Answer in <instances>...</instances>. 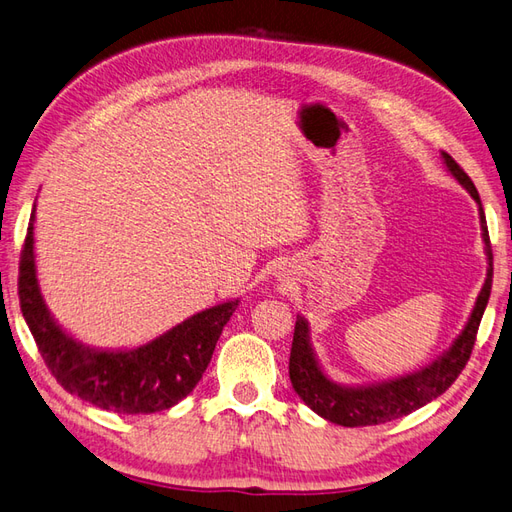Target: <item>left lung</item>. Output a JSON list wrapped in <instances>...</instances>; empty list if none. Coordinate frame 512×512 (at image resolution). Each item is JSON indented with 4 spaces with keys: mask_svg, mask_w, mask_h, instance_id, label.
Here are the masks:
<instances>
[{
    "mask_svg": "<svg viewBox=\"0 0 512 512\" xmlns=\"http://www.w3.org/2000/svg\"><path fill=\"white\" fill-rule=\"evenodd\" d=\"M445 165L452 171V176L465 186L480 206V219H482V236L486 245V256H489V271H486V280L482 291L478 295L476 308L467 321L463 334L458 336L456 343L447 350L439 360L432 365L421 369L417 373H410L406 378H397L391 382L373 384V386H339L332 380L323 376L319 369L313 347L308 343V323L304 317H297L295 332H293V345H291V358H289V378L295 393L302 397L308 408L332 423H339L345 428H360V426H378L393 419H400L413 413V410L426 406L428 402L436 400L443 395L454 380L465 369L467 360L471 356L473 345H476V334L480 328V321L484 315L486 302L491 295L493 284V252H491V239L489 228L484 221V210L480 195L473 186L471 178L463 171L458 162L443 152Z\"/></svg>",
    "mask_w": 512,
    "mask_h": 512,
    "instance_id": "obj_1",
    "label": "left lung"
}]
</instances>
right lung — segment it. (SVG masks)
Instances as JSON below:
<instances>
[{
    "label": "right lung",
    "mask_w": 512,
    "mask_h": 512,
    "mask_svg": "<svg viewBox=\"0 0 512 512\" xmlns=\"http://www.w3.org/2000/svg\"><path fill=\"white\" fill-rule=\"evenodd\" d=\"M19 304L47 369L62 389L119 415H152L176 406L202 380L223 326L239 306L206 308L156 341L128 352H97L73 341L49 317L36 282L34 213L19 260Z\"/></svg>",
    "instance_id": "obj_1"
}]
</instances>
